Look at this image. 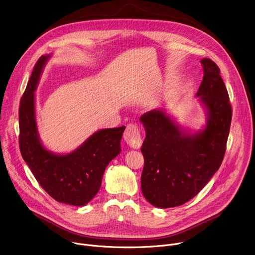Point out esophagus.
<instances>
[{
  "label": "esophagus",
  "instance_id": "obj_1",
  "mask_svg": "<svg viewBox=\"0 0 255 255\" xmlns=\"http://www.w3.org/2000/svg\"><path fill=\"white\" fill-rule=\"evenodd\" d=\"M124 140L129 146L133 148H139L142 143V138L138 127L134 124H128L124 132Z\"/></svg>",
  "mask_w": 255,
  "mask_h": 255
}]
</instances>
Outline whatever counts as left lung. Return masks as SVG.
Masks as SVG:
<instances>
[{
	"label": "left lung",
	"instance_id": "obj_1",
	"mask_svg": "<svg viewBox=\"0 0 255 255\" xmlns=\"http://www.w3.org/2000/svg\"><path fill=\"white\" fill-rule=\"evenodd\" d=\"M201 63L204 77L196 96L207 111L203 129L186 131L164 109L140 117L146 133L141 147V190L157 208L177 207L193 199L224 158L232 118L229 95L217 64L209 58Z\"/></svg>",
	"mask_w": 255,
	"mask_h": 255
}]
</instances>
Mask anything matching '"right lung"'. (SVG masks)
I'll use <instances>...</instances> for the list:
<instances>
[{
    "label": "right lung",
    "mask_w": 255,
    "mask_h": 255,
    "mask_svg": "<svg viewBox=\"0 0 255 255\" xmlns=\"http://www.w3.org/2000/svg\"><path fill=\"white\" fill-rule=\"evenodd\" d=\"M51 54L36 62L19 108V145L23 159L43 190L55 201L87 205L99 192L107 165L120 152L125 126L101 129L76 150L58 154L41 143L35 116V91Z\"/></svg>",
    "instance_id": "add662e5"
}]
</instances>
